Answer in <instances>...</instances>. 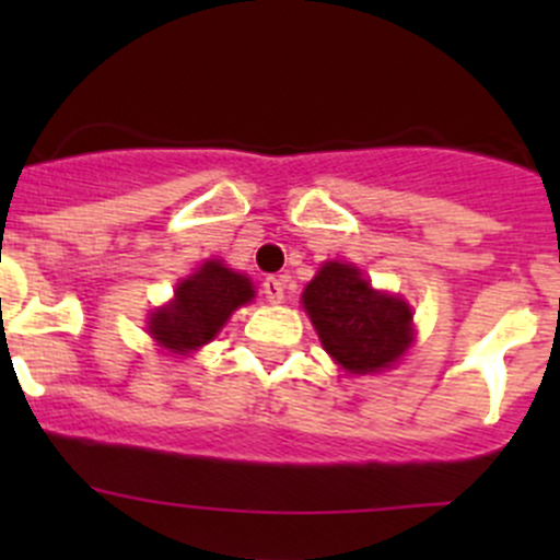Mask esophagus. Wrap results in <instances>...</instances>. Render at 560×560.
<instances>
[{
    "label": "esophagus",
    "mask_w": 560,
    "mask_h": 560,
    "mask_svg": "<svg viewBox=\"0 0 560 560\" xmlns=\"http://www.w3.org/2000/svg\"><path fill=\"white\" fill-rule=\"evenodd\" d=\"M284 290H287L284 279H279V276H268V279L262 281V292L270 303L284 301Z\"/></svg>",
    "instance_id": "obj_1"
}]
</instances>
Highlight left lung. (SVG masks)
<instances>
[{
	"label": "left lung",
	"mask_w": 560,
	"mask_h": 560,
	"mask_svg": "<svg viewBox=\"0 0 560 560\" xmlns=\"http://www.w3.org/2000/svg\"><path fill=\"white\" fill-rule=\"evenodd\" d=\"M322 347L349 374L387 369L411 343V308L376 292L354 265L325 262L303 292Z\"/></svg>",
	"instance_id": "1"
}]
</instances>
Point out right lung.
<instances>
[{"mask_svg":"<svg viewBox=\"0 0 560 560\" xmlns=\"http://www.w3.org/2000/svg\"><path fill=\"white\" fill-rule=\"evenodd\" d=\"M252 298L254 287L246 276L211 259L195 276L180 281L171 306L151 314L149 332L165 349L191 352L211 341L230 314Z\"/></svg>","mask_w":560,"mask_h":560,"instance_id":"right-lung-1","label":"right lung"}]
</instances>
